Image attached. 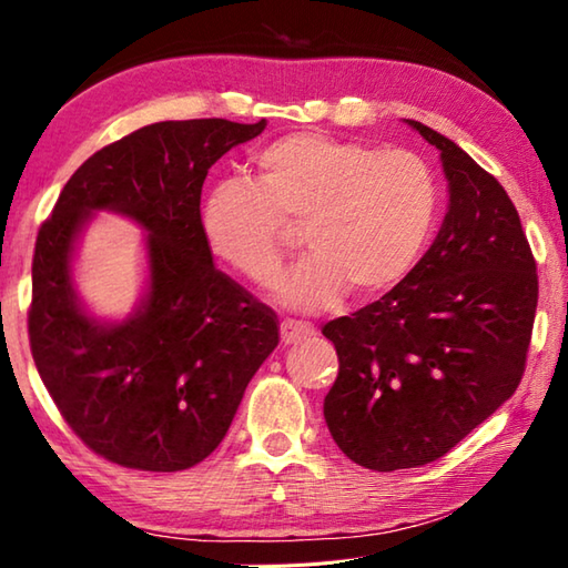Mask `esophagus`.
Wrapping results in <instances>:
<instances>
[{"instance_id":"esophagus-1","label":"esophagus","mask_w":568,"mask_h":568,"mask_svg":"<svg viewBox=\"0 0 568 568\" xmlns=\"http://www.w3.org/2000/svg\"><path fill=\"white\" fill-rule=\"evenodd\" d=\"M278 334H282V344L290 346V344H300L304 339H310V336H314V326L304 324V322L286 320V322H282V326H278Z\"/></svg>"}]
</instances>
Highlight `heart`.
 I'll return each mask as SVG.
<instances>
[{
  "label": "heart",
  "instance_id": "1",
  "mask_svg": "<svg viewBox=\"0 0 568 568\" xmlns=\"http://www.w3.org/2000/svg\"><path fill=\"white\" fill-rule=\"evenodd\" d=\"M256 179H226L206 196L212 252L252 284L282 268L286 226H302L306 254L274 286L294 312L392 290L419 262L439 212L432 166L406 149L316 132L282 136L254 159Z\"/></svg>",
  "mask_w": 568,
  "mask_h": 568
}]
</instances>
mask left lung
<instances>
[{
    "label": "left lung",
    "mask_w": 568,
    "mask_h": 568,
    "mask_svg": "<svg viewBox=\"0 0 568 568\" xmlns=\"http://www.w3.org/2000/svg\"><path fill=\"white\" fill-rule=\"evenodd\" d=\"M439 149L449 206L419 264L379 302L322 329L339 354L324 399L334 442L374 471L444 456L516 392L539 276L509 194L452 139Z\"/></svg>",
    "instance_id": "1"
}]
</instances>
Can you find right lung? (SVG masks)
Listing matches in <instances>:
<instances>
[{
  "mask_svg": "<svg viewBox=\"0 0 568 568\" xmlns=\"http://www.w3.org/2000/svg\"><path fill=\"white\" fill-rule=\"evenodd\" d=\"M264 126L186 119L136 129L77 169L39 229L37 372L64 422L106 462L139 471L204 462L278 344L276 314L214 266L199 212L209 166ZM97 211L148 232V286L122 323L89 315L73 286L78 236Z\"/></svg>",
  "mask_w": 568,
  "mask_h": 568,
  "instance_id": "right-lung-1",
  "label": "right lung"
}]
</instances>
